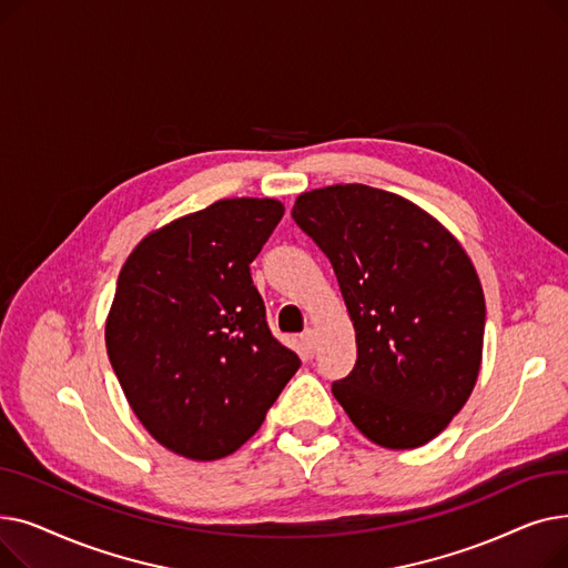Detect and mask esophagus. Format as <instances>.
<instances>
[{"instance_id":"1","label":"esophagus","mask_w":568,"mask_h":568,"mask_svg":"<svg viewBox=\"0 0 568 568\" xmlns=\"http://www.w3.org/2000/svg\"><path fill=\"white\" fill-rule=\"evenodd\" d=\"M302 347H304V354L306 356H313L315 349H317V343H315V332L308 329L302 334Z\"/></svg>"}]
</instances>
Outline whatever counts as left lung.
Returning <instances> with one entry per match:
<instances>
[{
	"label": "left lung",
	"mask_w": 568,
	"mask_h": 568,
	"mask_svg": "<svg viewBox=\"0 0 568 568\" xmlns=\"http://www.w3.org/2000/svg\"><path fill=\"white\" fill-rule=\"evenodd\" d=\"M292 219L329 257L354 324L336 400L384 449L428 444L481 368L486 300L469 255L422 206L364 184L302 193Z\"/></svg>",
	"instance_id": "8db88e82"
}]
</instances>
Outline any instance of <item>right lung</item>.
<instances>
[{
	"label": "right lung",
	"mask_w": 568,
	"mask_h": 568,
	"mask_svg": "<svg viewBox=\"0 0 568 568\" xmlns=\"http://www.w3.org/2000/svg\"><path fill=\"white\" fill-rule=\"evenodd\" d=\"M283 214L272 197L219 200L149 232L119 272L110 364L140 424L176 456L234 454L302 366L268 332L251 278Z\"/></svg>",
	"instance_id": "obj_1"
}]
</instances>
